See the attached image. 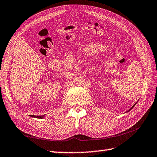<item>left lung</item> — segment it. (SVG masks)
Wrapping results in <instances>:
<instances>
[{
    "label": "left lung",
    "mask_w": 157,
    "mask_h": 157,
    "mask_svg": "<svg viewBox=\"0 0 157 157\" xmlns=\"http://www.w3.org/2000/svg\"><path fill=\"white\" fill-rule=\"evenodd\" d=\"M136 104H135V105H136ZM135 105H133V107H131V109H129V110H131V109H132V108H133V107H134V106H135Z\"/></svg>",
    "instance_id": "obj_1"
}]
</instances>
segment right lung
<instances>
[{
	"label": "right lung",
	"mask_w": 157,
	"mask_h": 157,
	"mask_svg": "<svg viewBox=\"0 0 157 157\" xmlns=\"http://www.w3.org/2000/svg\"><path fill=\"white\" fill-rule=\"evenodd\" d=\"M31 117H34V118H42L43 117H44V116H34V115H30Z\"/></svg>",
	"instance_id": "add662e5"
}]
</instances>
